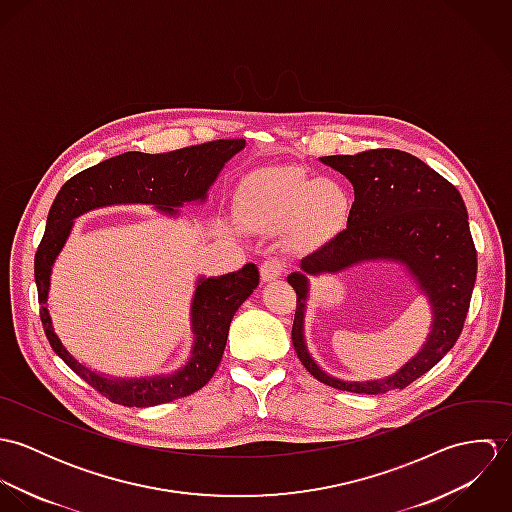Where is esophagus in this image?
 Listing matches in <instances>:
<instances>
[{
  "label": "esophagus",
  "instance_id": "obj_1",
  "mask_svg": "<svg viewBox=\"0 0 512 512\" xmlns=\"http://www.w3.org/2000/svg\"><path fill=\"white\" fill-rule=\"evenodd\" d=\"M284 268H286V264H284V260H280V258H268V260H264L262 266H260V278H262V282L268 284V282L278 280V278L282 276Z\"/></svg>",
  "mask_w": 512,
  "mask_h": 512
}]
</instances>
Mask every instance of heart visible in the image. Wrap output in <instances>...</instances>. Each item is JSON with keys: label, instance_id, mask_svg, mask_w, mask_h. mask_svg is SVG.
I'll use <instances>...</instances> for the list:
<instances>
[{"label": "heart", "instance_id": "obj_1", "mask_svg": "<svg viewBox=\"0 0 512 512\" xmlns=\"http://www.w3.org/2000/svg\"><path fill=\"white\" fill-rule=\"evenodd\" d=\"M345 193L331 181H319L299 169H268L248 185L244 220L260 232H280L292 224V240L305 244L341 217Z\"/></svg>", "mask_w": 512, "mask_h": 512}]
</instances>
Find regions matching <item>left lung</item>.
Instances as JSON below:
<instances>
[{"label": "left lung", "mask_w": 512, "mask_h": 512, "mask_svg": "<svg viewBox=\"0 0 512 512\" xmlns=\"http://www.w3.org/2000/svg\"><path fill=\"white\" fill-rule=\"evenodd\" d=\"M321 161L345 175L355 189L347 228L301 260L288 276L297 293L292 343L301 365L319 382L357 394L406 388L438 365L461 335L477 278V250L459 191L418 159L400 149H368L357 155H327ZM400 261L433 307V327L423 349L398 373L366 383L327 375L306 351L302 323L308 278L338 273L363 261Z\"/></svg>", "instance_id": "left-lung-1"}]
</instances>
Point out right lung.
<instances>
[{"label": "right lung", "mask_w": 512, "mask_h": 512, "mask_svg": "<svg viewBox=\"0 0 512 512\" xmlns=\"http://www.w3.org/2000/svg\"><path fill=\"white\" fill-rule=\"evenodd\" d=\"M244 146V140H217L167 153L126 151L80 171L61 187L35 254L41 323L53 351L108 400L130 408H147L201 390L219 366L236 309L258 288L260 274L256 264H246L238 272L197 280L191 303L193 349L179 370L144 378H110L74 359L55 333L47 309L51 270L73 230V220L110 205H153L161 213L177 217L185 203L207 199L224 163Z\"/></svg>", "instance_id": "1"}]
</instances>
